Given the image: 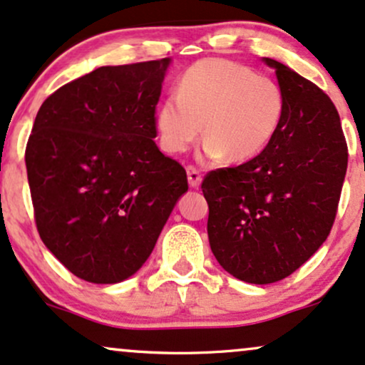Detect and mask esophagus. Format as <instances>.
<instances>
[{"mask_svg": "<svg viewBox=\"0 0 365 365\" xmlns=\"http://www.w3.org/2000/svg\"><path fill=\"white\" fill-rule=\"evenodd\" d=\"M187 177H188V183H190L192 188H199L200 187V171L195 168V166H187Z\"/></svg>", "mask_w": 365, "mask_h": 365, "instance_id": "obj_1", "label": "esophagus"}]
</instances>
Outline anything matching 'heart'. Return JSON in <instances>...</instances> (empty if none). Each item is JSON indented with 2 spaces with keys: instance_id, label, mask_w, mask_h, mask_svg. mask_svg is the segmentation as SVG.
Listing matches in <instances>:
<instances>
[{
  "instance_id": "b5f03b06",
  "label": "heart",
  "mask_w": 365,
  "mask_h": 365,
  "mask_svg": "<svg viewBox=\"0 0 365 365\" xmlns=\"http://www.w3.org/2000/svg\"><path fill=\"white\" fill-rule=\"evenodd\" d=\"M284 113V95L270 78L227 59H204L187 69L178 93L158 110V130L168 153H182L202 133L209 161H247L269 146Z\"/></svg>"
}]
</instances>
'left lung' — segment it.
<instances>
[{"label":"left lung","mask_w":365,"mask_h":365,"mask_svg":"<svg viewBox=\"0 0 365 365\" xmlns=\"http://www.w3.org/2000/svg\"><path fill=\"white\" fill-rule=\"evenodd\" d=\"M263 63L275 69L284 95L277 133L253 160L202 180L210 250L222 269L250 284L289 277L322 247L349 161L330 96L282 63Z\"/></svg>","instance_id":"left-lung-1"}]
</instances>
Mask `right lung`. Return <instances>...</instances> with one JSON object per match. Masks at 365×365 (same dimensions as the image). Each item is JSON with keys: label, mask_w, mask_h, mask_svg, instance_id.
Here are the masks:
<instances>
[{"label": "right lung", "mask_w": 365, "mask_h": 365, "mask_svg": "<svg viewBox=\"0 0 365 365\" xmlns=\"http://www.w3.org/2000/svg\"><path fill=\"white\" fill-rule=\"evenodd\" d=\"M168 64L102 66L56 90L35 117L25 149L35 225L86 282L135 274L188 190L185 168L153 140Z\"/></svg>", "instance_id": "obj_1"}]
</instances>
